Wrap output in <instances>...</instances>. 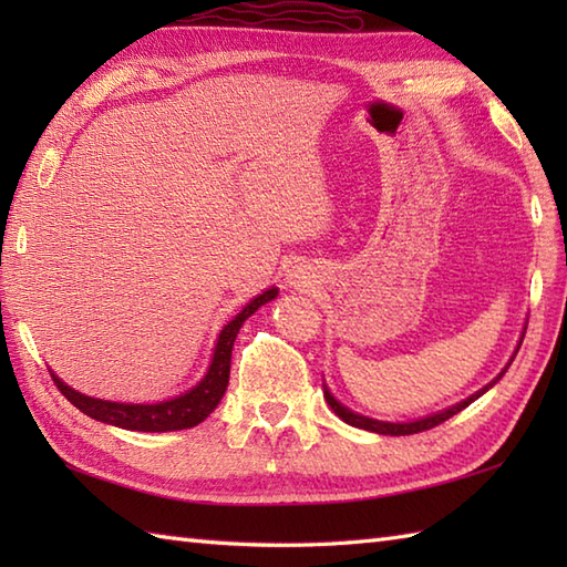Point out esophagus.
Segmentation results:
<instances>
[{
	"instance_id": "34e87169",
	"label": "esophagus",
	"mask_w": 567,
	"mask_h": 567,
	"mask_svg": "<svg viewBox=\"0 0 567 567\" xmlns=\"http://www.w3.org/2000/svg\"><path fill=\"white\" fill-rule=\"evenodd\" d=\"M290 282L295 285V287H299L305 282V275H290Z\"/></svg>"
}]
</instances>
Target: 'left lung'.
Segmentation results:
<instances>
[{"label": "left lung", "mask_w": 567, "mask_h": 567, "mask_svg": "<svg viewBox=\"0 0 567 567\" xmlns=\"http://www.w3.org/2000/svg\"><path fill=\"white\" fill-rule=\"evenodd\" d=\"M524 333H526V329H524ZM522 341H524V336L519 339V343H516V351H514V355L509 358V363L504 365V370L499 372V375H497L495 380H492L489 384H485L483 390H477L475 394H470L467 400H463V402H457V404H453V406H449V409H443V412L421 416V419H414V421H380V419H370V416L358 414V412H353V409H348V406H343L339 400H336V396L331 394V390L327 388V384H323V396H327V402H329V406L333 409V414L339 416V419H343L346 424H351V426H355V429H365V431H372V433H382V436H409V433H419V431H426V429H433V426L443 424L445 419H451V416H455L457 412H463V409H465L467 404H473V402L477 400V396H483L489 388H495V384L502 380L504 372H507V368L512 365V360L516 358V353H519Z\"/></svg>", "instance_id": "left-lung-1"}]
</instances>
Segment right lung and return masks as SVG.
Instances as JSON below:
<instances>
[{
    "instance_id": "right-lung-1",
    "label": "right lung",
    "mask_w": 567,
    "mask_h": 567,
    "mask_svg": "<svg viewBox=\"0 0 567 567\" xmlns=\"http://www.w3.org/2000/svg\"><path fill=\"white\" fill-rule=\"evenodd\" d=\"M275 297H277V287H270V290H265L262 295L252 297L250 302L226 323L219 333V339H216L212 363L207 372H204V378L195 384V388L173 396V400H163L153 404L110 402V400H97V396H87L78 390H72L70 384L60 380L53 370H51V378L55 382V388L68 396L70 404H75L82 414L97 419L102 424H112L128 431H151V433L192 429L202 424V421L207 419L221 402L228 384V372H231V351H234L238 329L244 327V321L250 315H256L262 305H268Z\"/></svg>"
}]
</instances>
